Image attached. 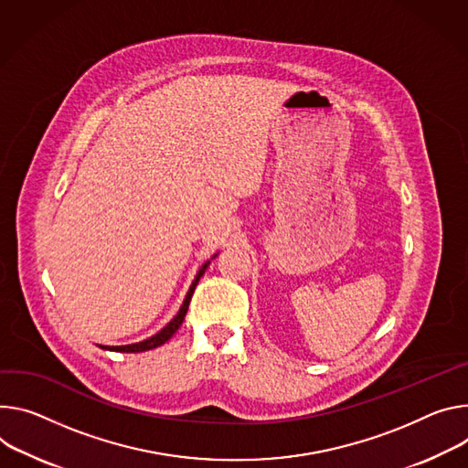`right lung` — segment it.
I'll list each match as a JSON object with an SVG mask.
<instances>
[{
  "mask_svg": "<svg viewBox=\"0 0 468 468\" xmlns=\"http://www.w3.org/2000/svg\"><path fill=\"white\" fill-rule=\"evenodd\" d=\"M208 263L210 261H207L201 269H199V272L196 274V278H194V282H192V285H190V289H188V292H186V296H185V303H183V306H181V310H179V314L169 321L158 334H154V335H151V337H147V339H144V342H140V344H131V346H117V347H104V346H101L102 349H110V351H117V353H144V351H149V349H154V347H158V346H162V344H165L169 337H172L177 330H179V326L183 324V321H185V315H186V312H188V304H190V299H192V294H194V289H196V285H197V282H199V278L205 274V271H207V267H208Z\"/></svg>",
  "mask_w": 468,
  "mask_h": 468,
  "instance_id": "add662e5",
  "label": "right lung"
}]
</instances>
